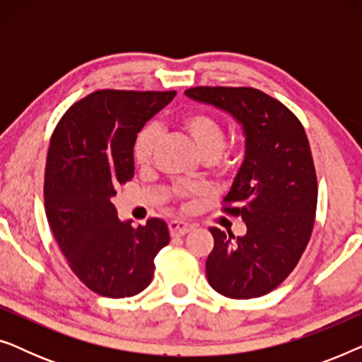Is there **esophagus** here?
<instances>
[{
	"instance_id": "34e87169",
	"label": "esophagus",
	"mask_w": 362,
	"mask_h": 362,
	"mask_svg": "<svg viewBox=\"0 0 362 362\" xmlns=\"http://www.w3.org/2000/svg\"><path fill=\"white\" fill-rule=\"evenodd\" d=\"M168 227H170V234L173 237H182L192 229L191 224H187V222H182V221H171L170 224H168Z\"/></svg>"
}]
</instances>
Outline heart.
Wrapping results in <instances>:
<instances>
[{
  "label": "heart",
  "mask_w": 362,
  "mask_h": 362,
  "mask_svg": "<svg viewBox=\"0 0 362 362\" xmlns=\"http://www.w3.org/2000/svg\"><path fill=\"white\" fill-rule=\"evenodd\" d=\"M180 125L186 135L194 143L196 150L206 161L219 163V166L227 168L234 165L239 151H226L227 133L226 127L219 118L207 112H189L180 120ZM158 143V128L148 125L141 128L133 143V160L140 168H146L153 160Z\"/></svg>",
  "instance_id": "1"
}]
</instances>
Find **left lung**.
I'll use <instances>...</instances> for the list:
<instances>
[{"label":"left lung","mask_w":362,"mask_h":362,"mask_svg":"<svg viewBox=\"0 0 362 362\" xmlns=\"http://www.w3.org/2000/svg\"><path fill=\"white\" fill-rule=\"evenodd\" d=\"M186 95L232 113L245 133V160L221 211L242 217L247 234L209 227L207 281L227 298L264 296L293 272L313 232L318 181L305 128L254 87H191Z\"/></svg>","instance_id":"1"}]
</instances>
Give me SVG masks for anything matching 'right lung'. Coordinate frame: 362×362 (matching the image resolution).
<instances>
[{"label":"right lung","mask_w":362,"mask_h":362,"mask_svg":"<svg viewBox=\"0 0 362 362\" xmlns=\"http://www.w3.org/2000/svg\"><path fill=\"white\" fill-rule=\"evenodd\" d=\"M176 95L95 90L69 107L54 128L44 173V207L59 250L93 293L125 298L151 284L155 257L170 242L168 226L118 221L110 197L132 181L133 143Z\"/></svg>","instance_id":"1"}]
</instances>
